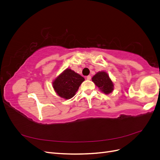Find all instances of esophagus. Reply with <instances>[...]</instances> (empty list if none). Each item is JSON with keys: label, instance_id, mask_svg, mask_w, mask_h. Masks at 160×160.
Instances as JSON below:
<instances>
[{"label": "esophagus", "instance_id": "34e87169", "mask_svg": "<svg viewBox=\"0 0 160 160\" xmlns=\"http://www.w3.org/2000/svg\"><path fill=\"white\" fill-rule=\"evenodd\" d=\"M86 79H88V80H90V79H91V75H88V76H87V77H86Z\"/></svg>", "mask_w": 160, "mask_h": 160}]
</instances>
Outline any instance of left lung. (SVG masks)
<instances>
[{
  "instance_id": "8db88e82",
  "label": "left lung",
  "mask_w": 160,
  "mask_h": 160,
  "mask_svg": "<svg viewBox=\"0 0 160 160\" xmlns=\"http://www.w3.org/2000/svg\"><path fill=\"white\" fill-rule=\"evenodd\" d=\"M92 81L105 94H109L113 90V82L110 79L107 72L101 71L95 75Z\"/></svg>"
}]
</instances>
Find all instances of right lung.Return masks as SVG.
Returning <instances> with one entry per match:
<instances>
[{
  "mask_svg": "<svg viewBox=\"0 0 160 160\" xmlns=\"http://www.w3.org/2000/svg\"><path fill=\"white\" fill-rule=\"evenodd\" d=\"M84 80L83 77L71 69H67L53 81L52 85L59 96L69 99L75 95Z\"/></svg>",
  "mask_w": 160,
  "mask_h": 160,
  "instance_id": "right-lung-1",
  "label": "right lung"
}]
</instances>
